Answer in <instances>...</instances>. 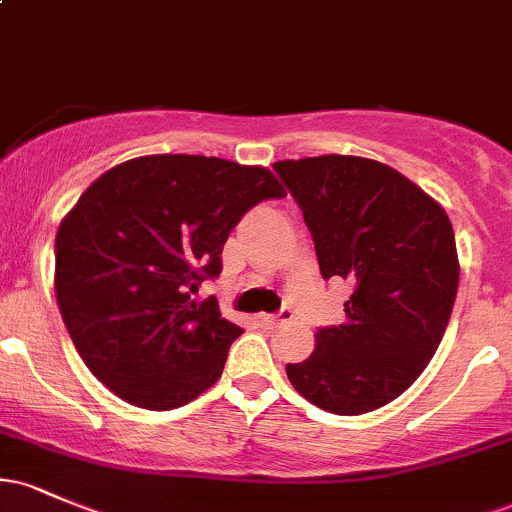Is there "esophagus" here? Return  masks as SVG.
Returning <instances> with one entry per match:
<instances>
[{
    "label": "esophagus",
    "mask_w": 512,
    "mask_h": 512,
    "mask_svg": "<svg viewBox=\"0 0 512 512\" xmlns=\"http://www.w3.org/2000/svg\"><path fill=\"white\" fill-rule=\"evenodd\" d=\"M291 320H293V310L291 308H281L276 315H262V325L269 327V330L286 325V322H291Z\"/></svg>",
    "instance_id": "34e87169"
}]
</instances>
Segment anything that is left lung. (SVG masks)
Here are the masks:
<instances>
[{"label":"left lung","mask_w":512,"mask_h":512,"mask_svg":"<svg viewBox=\"0 0 512 512\" xmlns=\"http://www.w3.org/2000/svg\"><path fill=\"white\" fill-rule=\"evenodd\" d=\"M274 170L303 211L322 279L354 286L344 325L320 327L313 354L286 375L332 414L385 407L424 373L448 327L460 284L448 214L370 158L313 156Z\"/></svg>","instance_id":"8db88e82"}]
</instances>
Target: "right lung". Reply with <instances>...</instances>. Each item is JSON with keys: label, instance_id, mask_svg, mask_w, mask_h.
<instances>
[{"label": "right lung", "instance_id": "right-lung-1", "mask_svg": "<svg viewBox=\"0 0 512 512\" xmlns=\"http://www.w3.org/2000/svg\"><path fill=\"white\" fill-rule=\"evenodd\" d=\"M279 197L267 168L214 156L132 158L93 182L55 238L57 305L88 370L151 411L209 390L243 330L195 293L243 214Z\"/></svg>", "mask_w": 512, "mask_h": 512}]
</instances>
